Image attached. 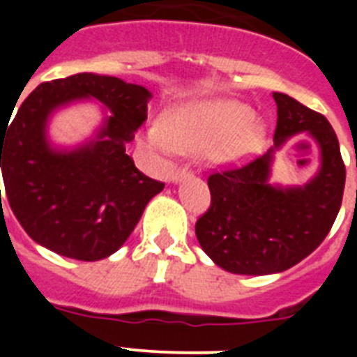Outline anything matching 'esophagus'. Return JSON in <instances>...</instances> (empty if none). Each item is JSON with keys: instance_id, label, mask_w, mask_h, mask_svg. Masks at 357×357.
<instances>
[{"instance_id": "1", "label": "esophagus", "mask_w": 357, "mask_h": 357, "mask_svg": "<svg viewBox=\"0 0 357 357\" xmlns=\"http://www.w3.org/2000/svg\"><path fill=\"white\" fill-rule=\"evenodd\" d=\"M189 175H191V172H189L188 168H181V169H176V172L169 176V181L175 182L176 184V182H181L182 178H185V176H189Z\"/></svg>"}]
</instances>
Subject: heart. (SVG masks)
I'll return each instance as SVG.
<instances>
[{
	"mask_svg": "<svg viewBox=\"0 0 357 357\" xmlns=\"http://www.w3.org/2000/svg\"><path fill=\"white\" fill-rule=\"evenodd\" d=\"M266 125L238 100L214 98L173 107L162 123L141 134V146L166 160L176 151H202L216 166H232L259 150Z\"/></svg>",
	"mask_w": 357,
	"mask_h": 357,
	"instance_id": "heart-1",
	"label": "heart"
}]
</instances>
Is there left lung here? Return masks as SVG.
Returning <instances> with one entry per match:
<instances>
[{
    "label": "left lung",
    "mask_w": 357,
    "mask_h": 357,
    "mask_svg": "<svg viewBox=\"0 0 357 357\" xmlns=\"http://www.w3.org/2000/svg\"><path fill=\"white\" fill-rule=\"evenodd\" d=\"M273 146L241 168L209 176L211 207L198 218V243L214 264L239 275L284 272L305 259L329 234L342 207L345 164L326 116L273 93ZM298 133L321 148V169L304 186L269 184L275 151Z\"/></svg>",
    "instance_id": "left-lung-1"
}]
</instances>
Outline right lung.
<instances>
[{
    "instance_id": "obj_1",
    "label": "right lung",
    "mask_w": 357,
    "mask_h": 357,
    "mask_svg": "<svg viewBox=\"0 0 357 357\" xmlns=\"http://www.w3.org/2000/svg\"><path fill=\"white\" fill-rule=\"evenodd\" d=\"M150 98L143 85L78 73L40 84L10 125L0 128L6 198L33 241L78 261L105 259L127 241L148 202L164 189L127 155V144L146 119ZM82 99H96L109 114L89 142L53 147L49 118Z\"/></svg>"
}]
</instances>
